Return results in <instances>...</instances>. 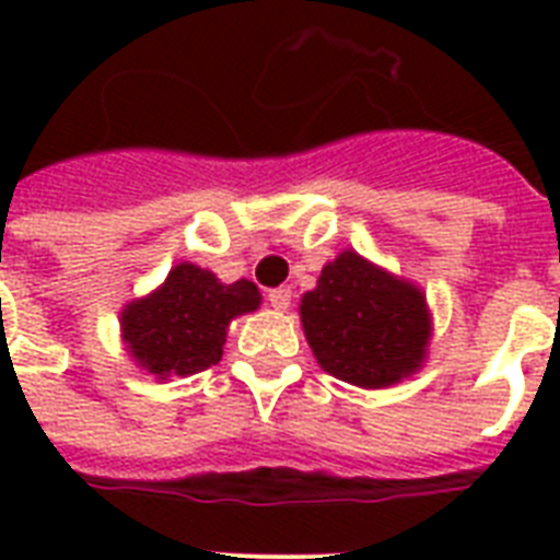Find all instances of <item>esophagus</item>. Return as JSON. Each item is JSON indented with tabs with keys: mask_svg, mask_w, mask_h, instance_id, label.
<instances>
[{
	"mask_svg": "<svg viewBox=\"0 0 560 560\" xmlns=\"http://www.w3.org/2000/svg\"><path fill=\"white\" fill-rule=\"evenodd\" d=\"M290 299H293L290 288H272V290H267V302H270V305L276 307V311H288Z\"/></svg>",
	"mask_w": 560,
	"mask_h": 560,
	"instance_id": "esophagus-1",
	"label": "esophagus"
}]
</instances>
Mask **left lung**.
Segmentation results:
<instances>
[{
    "label": "left lung",
    "mask_w": 560,
    "mask_h": 560,
    "mask_svg": "<svg viewBox=\"0 0 560 560\" xmlns=\"http://www.w3.org/2000/svg\"><path fill=\"white\" fill-rule=\"evenodd\" d=\"M319 366L363 389H381L421 366L430 316L421 290L363 261L337 255L299 305Z\"/></svg>",
    "instance_id": "8db88e82"
}]
</instances>
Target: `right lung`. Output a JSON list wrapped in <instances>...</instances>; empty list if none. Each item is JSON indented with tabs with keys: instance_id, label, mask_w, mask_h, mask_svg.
I'll list each match as a JSON object with an SVG mask.
<instances>
[{
	"instance_id": "right-lung-1",
	"label": "right lung",
	"mask_w": 560,
	"mask_h": 560,
	"mask_svg": "<svg viewBox=\"0 0 560 560\" xmlns=\"http://www.w3.org/2000/svg\"><path fill=\"white\" fill-rule=\"evenodd\" d=\"M258 302L253 281L220 284L214 272L179 264L156 293L125 307L121 331L139 366L160 377H186L218 363L226 325Z\"/></svg>"
}]
</instances>
